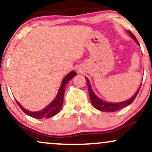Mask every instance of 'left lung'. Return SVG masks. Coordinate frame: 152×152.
<instances>
[{"label": "left lung", "mask_w": 152, "mask_h": 152, "mask_svg": "<svg viewBox=\"0 0 152 152\" xmlns=\"http://www.w3.org/2000/svg\"><path fill=\"white\" fill-rule=\"evenodd\" d=\"M129 34L131 35L132 38H134V41L137 42V44L139 45V42H138L137 38L134 36V35L130 31H128ZM86 81H87V85H88V94H89V96H90V100L91 104H93V106L96 108V109L99 110V111H106V112H113V111H117L118 110H120L121 109H123V108L126 107L128 105L132 104V102H134V99H135L136 97H137V94H139V90H140L141 86L139 87V88L138 89L137 91V93L134 95L133 97H132L130 99L126 101V102H120V103H108V102H105L104 101L101 100L100 99H99L94 94V93L92 91L91 88L90 83L88 82V80L86 78Z\"/></svg>", "instance_id": "8db88e82"}]
</instances>
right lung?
<instances>
[{"label":"right lung","mask_w":152,"mask_h":152,"mask_svg":"<svg viewBox=\"0 0 152 152\" xmlns=\"http://www.w3.org/2000/svg\"><path fill=\"white\" fill-rule=\"evenodd\" d=\"M77 75L74 71H71L69 73L67 76L63 80L61 85L60 88H59L58 93L57 94L56 97L54 99L53 102H51V104H50L48 106H46L45 109L39 111H36V112H31V111H27V110L24 109L23 106L20 105L19 103L17 102V104L19 107L20 108V109L23 111L25 114H26L28 116H31V117L35 118H50L52 116H55L56 114H57L59 111L61 109L63 103H64V92H65V88L66 85L67 84V83L74 76Z\"/></svg>","instance_id":"obj_1"}]
</instances>
